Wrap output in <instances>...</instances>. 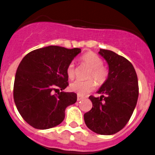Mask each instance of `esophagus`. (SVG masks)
<instances>
[{
    "label": "esophagus",
    "mask_w": 155,
    "mask_h": 155,
    "mask_svg": "<svg viewBox=\"0 0 155 155\" xmlns=\"http://www.w3.org/2000/svg\"><path fill=\"white\" fill-rule=\"evenodd\" d=\"M83 99H84V97H83V96H81V95H79V94H78V96H77V101H81V100H83Z\"/></svg>",
    "instance_id": "esophagus-1"
}]
</instances>
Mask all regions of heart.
Listing matches in <instances>:
<instances>
[{
    "label": "heart",
    "instance_id": "heart-1",
    "mask_svg": "<svg viewBox=\"0 0 155 155\" xmlns=\"http://www.w3.org/2000/svg\"><path fill=\"white\" fill-rule=\"evenodd\" d=\"M81 61L88 67L91 68V71L87 74V81H77L72 82L70 85V90L76 93L79 95H84L90 93L95 88V81L99 85L103 84L107 81L109 76V71L103 65V60L101 56L94 52H87L82 55ZM66 74L69 79H74L75 76V67L74 64L71 62L68 64L66 68Z\"/></svg>",
    "mask_w": 155,
    "mask_h": 155
}]
</instances>
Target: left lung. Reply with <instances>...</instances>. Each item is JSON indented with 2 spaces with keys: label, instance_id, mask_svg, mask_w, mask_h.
Here are the masks:
<instances>
[{
  "label": "left lung",
  "instance_id": "obj_1",
  "mask_svg": "<svg viewBox=\"0 0 155 155\" xmlns=\"http://www.w3.org/2000/svg\"><path fill=\"white\" fill-rule=\"evenodd\" d=\"M99 53L109 64V76L98 91L101 97H89L93 106L84 120L94 133L110 135L122 130L133 114L139 96L138 78L126 58L109 50L101 49Z\"/></svg>",
  "mask_w": 155,
  "mask_h": 155
}]
</instances>
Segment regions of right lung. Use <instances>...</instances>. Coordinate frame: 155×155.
<instances>
[{"label": "right lung", "mask_w": 155, "mask_h": 155, "mask_svg": "<svg viewBox=\"0 0 155 155\" xmlns=\"http://www.w3.org/2000/svg\"><path fill=\"white\" fill-rule=\"evenodd\" d=\"M81 51L79 48L50 45L22 59L15 74L13 96L19 113L31 126L38 130L56 126L64 120L66 107L76 102L74 92H54L69 85L66 68Z\"/></svg>", "instance_id": "add662e5"}]
</instances>
